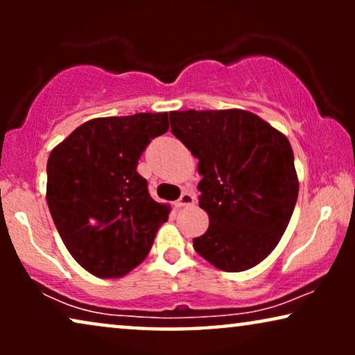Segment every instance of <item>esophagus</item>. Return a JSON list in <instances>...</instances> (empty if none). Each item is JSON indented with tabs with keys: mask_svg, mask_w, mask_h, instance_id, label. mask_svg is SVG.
<instances>
[{
	"mask_svg": "<svg viewBox=\"0 0 355 355\" xmlns=\"http://www.w3.org/2000/svg\"><path fill=\"white\" fill-rule=\"evenodd\" d=\"M196 203V196L192 192H184L181 197L178 198L176 207H191Z\"/></svg>",
	"mask_w": 355,
	"mask_h": 355,
	"instance_id": "34e87169",
	"label": "esophagus"
}]
</instances>
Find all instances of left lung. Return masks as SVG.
Masks as SVG:
<instances>
[{"mask_svg":"<svg viewBox=\"0 0 355 355\" xmlns=\"http://www.w3.org/2000/svg\"><path fill=\"white\" fill-rule=\"evenodd\" d=\"M171 132L198 158V205L210 226L193 249L223 271L259 265L278 245L299 193L279 130L242 110L173 111Z\"/></svg>","mask_w":355,"mask_h":355,"instance_id":"8db88e82","label":"left lung"}]
</instances>
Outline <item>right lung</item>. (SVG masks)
<instances>
[{
	"instance_id": "1",
	"label": "right lung",
	"mask_w": 355,
	"mask_h": 355,
	"mask_svg": "<svg viewBox=\"0 0 355 355\" xmlns=\"http://www.w3.org/2000/svg\"><path fill=\"white\" fill-rule=\"evenodd\" d=\"M168 129V113L92 119L50 153L48 208L69 254L89 273H129L168 221L169 207L150 197L137 173L145 148Z\"/></svg>"
}]
</instances>
